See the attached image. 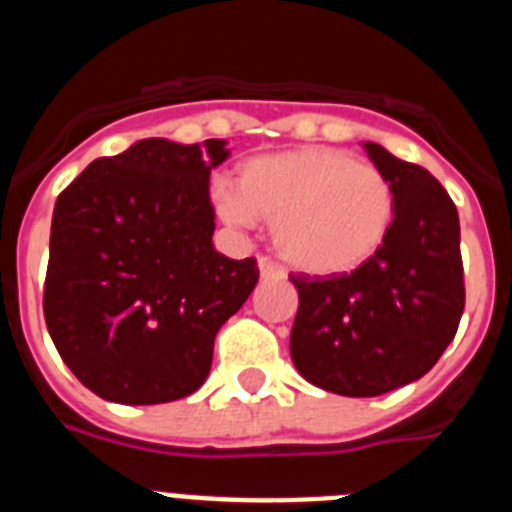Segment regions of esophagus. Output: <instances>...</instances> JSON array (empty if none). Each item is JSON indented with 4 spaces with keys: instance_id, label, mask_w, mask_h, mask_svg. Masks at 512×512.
Returning a JSON list of instances; mask_svg holds the SVG:
<instances>
[{
    "instance_id": "1",
    "label": "esophagus",
    "mask_w": 512,
    "mask_h": 512,
    "mask_svg": "<svg viewBox=\"0 0 512 512\" xmlns=\"http://www.w3.org/2000/svg\"><path fill=\"white\" fill-rule=\"evenodd\" d=\"M259 274L264 279H284V269H282V266H277V264H274V261L264 259V256H261V259H259Z\"/></svg>"
}]
</instances>
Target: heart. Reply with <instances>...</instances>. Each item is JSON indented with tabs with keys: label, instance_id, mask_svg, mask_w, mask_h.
Instances as JSON below:
<instances>
[{
	"label": "heart",
	"instance_id": "1",
	"mask_svg": "<svg viewBox=\"0 0 512 512\" xmlns=\"http://www.w3.org/2000/svg\"><path fill=\"white\" fill-rule=\"evenodd\" d=\"M215 205L233 225H253L256 217L274 223L279 256L315 277H338L372 261L397 215L390 176L330 146L248 158L238 187L223 184Z\"/></svg>",
	"mask_w": 512,
	"mask_h": 512
}]
</instances>
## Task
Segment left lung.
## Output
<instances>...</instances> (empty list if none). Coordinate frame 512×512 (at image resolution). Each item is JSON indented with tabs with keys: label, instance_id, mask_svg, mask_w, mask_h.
<instances>
[{
	"label": "left lung",
	"instance_id": "8db88e82",
	"mask_svg": "<svg viewBox=\"0 0 512 512\" xmlns=\"http://www.w3.org/2000/svg\"><path fill=\"white\" fill-rule=\"evenodd\" d=\"M395 187L397 215L372 261L338 277H295L289 336L297 372L320 390L377 397L433 369L464 312L459 212L431 171L364 143Z\"/></svg>",
	"mask_w": 512,
	"mask_h": 512
}]
</instances>
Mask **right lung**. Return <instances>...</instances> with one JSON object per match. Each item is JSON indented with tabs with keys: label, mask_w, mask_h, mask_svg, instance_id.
I'll list each match as a JSON object with an SVG mask.
<instances>
[{
	"label": "right lung",
	"mask_w": 512,
	"mask_h": 512,
	"mask_svg": "<svg viewBox=\"0 0 512 512\" xmlns=\"http://www.w3.org/2000/svg\"><path fill=\"white\" fill-rule=\"evenodd\" d=\"M228 156L223 138H146L58 194L45 325L102 400L158 405L200 390L217 330L259 282L256 259L212 246L210 171Z\"/></svg>",
	"instance_id": "1"
}]
</instances>
